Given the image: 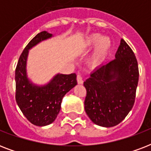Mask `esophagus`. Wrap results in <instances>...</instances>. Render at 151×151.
<instances>
[{"mask_svg": "<svg viewBox=\"0 0 151 151\" xmlns=\"http://www.w3.org/2000/svg\"><path fill=\"white\" fill-rule=\"evenodd\" d=\"M77 81H78V84H80V85L83 84L82 76L81 75V74H78V76H77Z\"/></svg>", "mask_w": 151, "mask_h": 151, "instance_id": "esophagus-1", "label": "esophagus"}]
</instances>
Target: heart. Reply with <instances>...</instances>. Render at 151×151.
<instances>
[{
    "mask_svg": "<svg viewBox=\"0 0 151 151\" xmlns=\"http://www.w3.org/2000/svg\"><path fill=\"white\" fill-rule=\"evenodd\" d=\"M94 46L96 47L90 59V63L92 65H97L103 60L110 48V39L107 37H100L99 34H92L88 37L81 45V47L86 50L92 48Z\"/></svg>",
    "mask_w": 151,
    "mask_h": 151,
    "instance_id": "b5f03b06",
    "label": "heart"
}]
</instances>
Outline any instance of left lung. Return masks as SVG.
<instances>
[{"label": "left lung", "instance_id": "obj_1", "mask_svg": "<svg viewBox=\"0 0 151 151\" xmlns=\"http://www.w3.org/2000/svg\"><path fill=\"white\" fill-rule=\"evenodd\" d=\"M138 81L137 59L122 39L115 59L96 69L84 82L85 110L92 122L106 128L122 122L133 106Z\"/></svg>", "mask_w": 151, "mask_h": 151}]
</instances>
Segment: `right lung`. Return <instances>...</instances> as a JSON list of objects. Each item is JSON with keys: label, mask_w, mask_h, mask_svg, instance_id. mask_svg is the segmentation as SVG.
Wrapping results in <instances>:
<instances>
[{"label": "right lung", "mask_w": 151, "mask_h": 151, "mask_svg": "<svg viewBox=\"0 0 151 151\" xmlns=\"http://www.w3.org/2000/svg\"><path fill=\"white\" fill-rule=\"evenodd\" d=\"M52 37L47 31L37 34L22 51L15 69V100L27 120L37 126H45L54 122L63 96L78 84L76 73H58L43 86L34 85L27 78L26 66L29 49Z\"/></svg>", "instance_id": "right-lung-1"}]
</instances>
